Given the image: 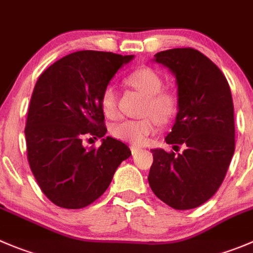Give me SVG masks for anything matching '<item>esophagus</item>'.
I'll use <instances>...</instances> for the list:
<instances>
[{"label":"esophagus","mask_w":253,"mask_h":253,"mask_svg":"<svg viewBox=\"0 0 253 253\" xmlns=\"http://www.w3.org/2000/svg\"><path fill=\"white\" fill-rule=\"evenodd\" d=\"M141 147H137V146H131V152H132V154H136L137 152H139L141 151Z\"/></svg>","instance_id":"34e87169"}]
</instances>
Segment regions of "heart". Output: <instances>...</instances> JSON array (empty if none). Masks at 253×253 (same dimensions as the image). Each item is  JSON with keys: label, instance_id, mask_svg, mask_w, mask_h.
Here are the masks:
<instances>
[{"label": "heart", "instance_id": "obj_1", "mask_svg": "<svg viewBox=\"0 0 253 253\" xmlns=\"http://www.w3.org/2000/svg\"><path fill=\"white\" fill-rule=\"evenodd\" d=\"M127 85L146 96L143 112L146 116L137 120H122L112 125L111 134L120 141L132 144H143L159 124H167L175 116L179 100L175 92L162 87L163 80L154 69L142 67L129 73L125 79ZM100 107L109 119H116L117 94L112 85H107L100 94Z\"/></svg>", "mask_w": 253, "mask_h": 253}]
</instances>
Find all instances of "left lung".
I'll list each match as a JSON object with an SVG mask.
<instances>
[{
  "label": "left lung",
  "mask_w": 253,
  "mask_h": 253,
  "mask_svg": "<svg viewBox=\"0 0 253 253\" xmlns=\"http://www.w3.org/2000/svg\"><path fill=\"white\" fill-rule=\"evenodd\" d=\"M156 61L175 74L178 84L179 111L166 142L185 149H152L148 183L173 209H194L217 192L234 156L231 90L221 70L194 48L159 51Z\"/></svg>",
  "instance_id": "obj_1"
}]
</instances>
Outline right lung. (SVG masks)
Returning a JSON list of instances; mask_svg holds the SVG:
<instances>
[{"instance_id": "obj_1", "label": "right lung", "mask_w": 253, "mask_h": 253, "mask_svg": "<svg viewBox=\"0 0 253 253\" xmlns=\"http://www.w3.org/2000/svg\"><path fill=\"white\" fill-rule=\"evenodd\" d=\"M133 55L80 50L59 59L38 78L27 115V159L46 198L82 209L109 188L117 167L131 156L124 142L106 137L100 94Z\"/></svg>"}]
</instances>
